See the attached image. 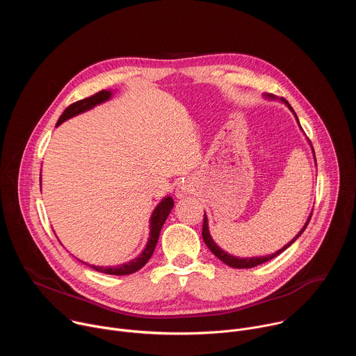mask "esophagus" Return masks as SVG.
<instances>
[{"label": "esophagus", "mask_w": 356, "mask_h": 356, "mask_svg": "<svg viewBox=\"0 0 356 356\" xmlns=\"http://www.w3.org/2000/svg\"><path fill=\"white\" fill-rule=\"evenodd\" d=\"M181 190H183V191H188V188H187V186H186V184H183V186H181Z\"/></svg>", "instance_id": "1"}]
</instances>
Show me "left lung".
Masks as SVG:
<instances>
[{
	"label": "left lung",
	"instance_id": "left-lung-1",
	"mask_svg": "<svg viewBox=\"0 0 356 356\" xmlns=\"http://www.w3.org/2000/svg\"><path fill=\"white\" fill-rule=\"evenodd\" d=\"M265 97H266V98H270V99H276V97L272 95V94H266ZM280 101L289 107V110L294 114V117H296V120H297V122H298V118H297L294 110L291 108V106L287 103V101H286L284 98H280ZM298 125H300V122H298ZM313 152H314V150H313ZM314 158H316V155H314ZM310 218H312V216L309 217L307 222L304 224V227L300 229V232H298L287 245H284V246H283L282 249H279L277 252L272 253V255L259 257V258H258V257H255V258H236V257H234V255H229V253H227L225 250H222V249L214 242V239H213L211 235H210V231H209V220H207V216H206V214H204V222H202V232H201V234H202V239H204V242H206V245L209 246V249L214 253V255H216L220 261H222L225 265H228V266H231V268H235V269H248V268H255V266H258V265H261V264H265V262H268V261L276 258L277 255H280V253H282L283 250H286V249L304 232V229L307 228V225H309V222H310Z\"/></svg>",
	"mask_w": 356,
	"mask_h": 356
}]
</instances>
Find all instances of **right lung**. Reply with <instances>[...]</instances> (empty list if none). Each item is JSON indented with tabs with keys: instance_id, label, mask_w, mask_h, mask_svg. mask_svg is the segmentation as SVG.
Here are the masks:
<instances>
[{
	"instance_id": "1",
	"label": "right lung",
	"mask_w": 356,
	"mask_h": 356,
	"mask_svg": "<svg viewBox=\"0 0 356 356\" xmlns=\"http://www.w3.org/2000/svg\"><path fill=\"white\" fill-rule=\"evenodd\" d=\"M111 95H113L111 90H101V91H98L97 94H94L91 97H87V98L80 99V101H76V103H73L72 106H69L63 111V114L60 115L56 127H59L62 122H65L66 120H69L72 117H76V115H79L81 113H86V111L91 110V108H94L95 106H98L101 103H104V101L111 98ZM173 206H175L173 198L170 195H168V197H165L159 202V204L156 206V209L154 210V213H152L150 220H149V229H150L149 231V239L146 242L145 249L140 252V255L138 258H135V259H132V261H129L127 264L117 265V266H95V265H88V264H86V265L92 268L97 272L106 273V275L124 276V275H131V273L138 272L140 268H143L146 265V262L152 257V253H154V250L156 248V243H158V239H159L161 229H162L168 216L170 214Z\"/></svg>"
}]
</instances>
